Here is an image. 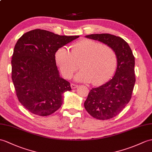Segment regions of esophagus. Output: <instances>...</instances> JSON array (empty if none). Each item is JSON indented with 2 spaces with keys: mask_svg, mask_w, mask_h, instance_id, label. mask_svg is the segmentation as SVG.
I'll return each instance as SVG.
<instances>
[{
  "mask_svg": "<svg viewBox=\"0 0 152 152\" xmlns=\"http://www.w3.org/2000/svg\"><path fill=\"white\" fill-rule=\"evenodd\" d=\"M77 85H76V84H75V83H71L70 84V87H71V88L72 89H76V88H77Z\"/></svg>",
  "mask_w": 152,
  "mask_h": 152,
  "instance_id": "34e87169",
  "label": "esophagus"
}]
</instances>
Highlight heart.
Here are the masks:
<instances>
[{
	"label": "heart",
	"mask_w": 152,
	"mask_h": 152,
	"mask_svg": "<svg viewBox=\"0 0 152 152\" xmlns=\"http://www.w3.org/2000/svg\"><path fill=\"white\" fill-rule=\"evenodd\" d=\"M55 59L63 76L67 79L72 77L81 62L82 70L76 76V80L91 82L94 86L103 84L110 79L117 65L113 48L88 39L76 42L71 50L65 47L58 49Z\"/></svg>",
	"instance_id": "b5f03b06"
}]
</instances>
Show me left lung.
<instances>
[{
  "label": "left lung",
  "mask_w": 152,
  "mask_h": 152,
  "mask_svg": "<svg viewBox=\"0 0 152 152\" xmlns=\"http://www.w3.org/2000/svg\"><path fill=\"white\" fill-rule=\"evenodd\" d=\"M86 37L110 46L117 57L115 76L106 83L91 89L84 102L86 111L93 117L110 119L118 115L132 98L135 83V57L128 43L121 37L109 34Z\"/></svg>",
  "instance_id": "1"
}]
</instances>
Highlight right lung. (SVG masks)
Here are the masks:
<instances>
[{
    "label": "right lung",
    "mask_w": 152,
    "mask_h": 152,
    "mask_svg": "<svg viewBox=\"0 0 152 152\" xmlns=\"http://www.w3.org/2000/svg\"><path fill=\"white\" fill-rule=\"evenodd\" d=\"M79 36L36 29L24 34L13 50L12 78L20 103L31 113L48 116L61 106L70 83L59 76L55 54Z\"/></svg>",
    "instance_id": "1"
}]
</instances>
